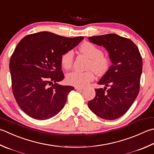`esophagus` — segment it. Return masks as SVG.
Wrapping results in <instances>:
<instances>
[{"instance_id": "1", "label": "esophagus", "mask_w": 154, "mask_h": 154, "mask_svg": "<svg viewBox=\"0 0 154 154\" xmlns=\"http://www.w3.org/2000/svg\"><path fill=\"white\" fill-rule=\"evenodd\" d=\"M75 89L76 90H83L84 88L82 87H75Z\"/></svg>"}]
</instances>
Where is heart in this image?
<instances>
[{"instance_id":"1","label":"heart","mask_w":154,"mask_h":154,"mask_svg":"<svg viewBox=\"0 0 154 154\" xmlns=\"http://www.w3.org/2000/svg\"><path fill=\"white\" fill-rule=\"evenodd\" d=\"M79 51L84 55L90 59L87 67L89 71L70 72L66 76V81L69 85L83 87L94 80L95 73L93 71L99 76L106 73L109 69L111 60L109 57L104 55L101 49L90 42L85 41L81 44ZM73 59L74 53L72 50L63 53L61 57L62 67L65 69H71L73 65Z\"/></svg>"}]
</instances>
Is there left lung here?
<instances>
[{
	"label": "left lung",
	"mask_w": 154,
	"mask_h": 154,
	"mask_svg": "<svg viewBox=\"0 0 154 154\" xmlns=\"http://www.w3.org/2000/svg\"><path fill=\"white\" fill-rule=\"evenodd\" d=\"M89 40L107 49L112 65L97 83L105 85L104 89H95V97L88 106L102 119H117L127 112L139 93L143 66L141 54L133 41L116 34L93 36Z\"/></svg>",
	"instance_id": "1"
}]
</instances>
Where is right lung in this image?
Instances as JSON below:
<instances>
[{
	"instance_id": "add662e5",
	"label": "right lung",
	"mask_w": 154,
	"mask_h": 154,
	"mask_svg": "<svg viewBox=\"0 0 154 154\" xmlns=\"http://www.w3.org/2000/svg\"><path fill=\"white\" fill-rule=\"evenodd\" d=\"M44 31L23 38L12 55V89L17 104L29 116L45 120L64 107L72 86L57 83L64 78L61 57L83 40Z\"/></svg>"
}]
</instances>
